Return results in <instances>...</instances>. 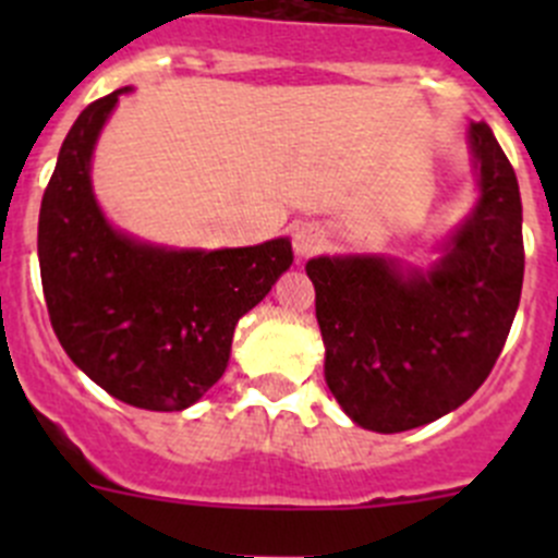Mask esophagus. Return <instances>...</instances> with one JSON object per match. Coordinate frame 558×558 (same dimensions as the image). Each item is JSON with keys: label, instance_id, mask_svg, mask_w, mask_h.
I'll use <instances>...</instances> for the list:
<instances>
[{"label": "esophagus", "instance_id": "obj_1", "mask_svg": "<svg viewBox=\"0 0 558 558\" xmlns=\"http://www.w3.org/2000/svg\"><path fill=\"white\" fill-rule=\"evenodd\" d=\"M320 245H324V234H320L318 227H313V223H302V227L294 229L296 258H311L313 253L320 251Z\"/></svg>", "mask_w": 558, "mask_h": 558}]
</instances>
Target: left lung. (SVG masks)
<instances>
[{
	"label": "left lung",
	"instance_id": "left-lung-1",
	"mask_svg": "<svg viewBox=\"0 0 558 558\" xmlns=\"http://www.w3.org/2000/svg\"><path fill=\"white\" fill-rule=\"evenodd\" d=\"M477 205L432 269L384 256L307 262L324 375L373 432H408L464 404L502 353L523 283L519 180L486 123L470 126Z\"/></svg>",
	"mask_w": 558,
	"mask_h": 558
}]
</instances>
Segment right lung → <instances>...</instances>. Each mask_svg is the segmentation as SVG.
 <instances>
[{"instance_id": "add662e5", "label": "right lung", "mask_w": 558, "mask_h": 558, "mask_svg": "<svg viewBox=\"0 0 558 558\" xmlns=\"http://www.w3.org/2000/svg\"><path fill=\"white\" fill-rule=\"evenodd\" d=\"M123 92L88 105L61 145L39 205V275L66 356L110 397L172 413L218 384L234 326L294 253L286 238L172 251L112 229L94 199L92 154Z\"/></svg>"}]
</instances>
